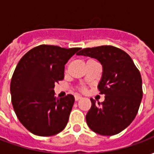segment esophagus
<instances>
[{"instance_id":"obj_1","label":"esophagus","mask_w":154,"mask_h":154,"mask_svg":"<svg viewBox=\"0 0 154 154\" xmlns=\"http://www.w3.org/2000/svg\"><path fill=\"white\" fill-rule=\"evenodd\" d=\"M80 99H82V97H81L80 96H75V100H76V101L79 100Z\"/></svg>"}]
</instances>
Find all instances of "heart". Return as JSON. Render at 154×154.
I'll return each instance as SVG.
<instances>
[{
    "instance_id": "1",
    "label": "heart",
    "mask_w": 154,
    "mask_h": 154,
    "mask_svg": "<svg viewBox=\"0 0 154 154\" xmlns=\"http://www.w3.org/2000/svg\"><path fill=\"white\" fill-rule=\"evenodd\" d=\"M91 60H93V59H90V60H88V61H91ZM88 61H87V62H88ZM86 90H87V89H86V87H81L80 88V91H82V92H85Z\"/></svg>"
}]
</instances>
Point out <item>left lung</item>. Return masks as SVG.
<instances>
[{
  "instance_id": "8db88e82",
  "label": "left lung",
  "mask_w": 154,
  "mask_h": 154,
  "mask_svg": "<svg viewBox=\"0 0 154 154\" xmlns=\"http://www.w3.org/2000/svg\"><path fill=\"white\" fill-rule=\"evenodd\" d=\"M97 58L103 73L98 90L105 95L103 102L91 107L86 119L91 130L101 135H115L131 124L143 97L142 77L129 54L111 45L87 48L77 53Z\"/></svg>"
}]
</instances>
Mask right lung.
<instances>
[{
    "label": "right lung",
    "mask_w": 154,
    "mask_h": 154,
    "mask_svg": "<svg viewBox=\"0 0 154 154\" xmlns=\"http://www.w3.org/2000/svg\"><path fill=\"white\" fill-rule=\"evenodd\" d=\"M80 48L42 44L22 57L11 82L13 108L19 120L32 134H57L66 127L74 97L56 98L55 83L63 80L65 64Z\"/></svg>",
    "instance_id": "add662e5"
}]
</instances>
